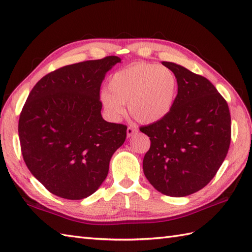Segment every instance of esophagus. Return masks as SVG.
Segmentation results:
<instances>
[{"label": "esophagus", "mask_w": 252, "mask_h": 252, "mask_svg": "<svg viewBox=\"0 0 252 252\" xmlns=\"http://www.w3.org/2000/svg\"><path fill=\"white\" fill-rule=\"evenodd\" d=\"M136 132H137V127H136V126H127V129H126V134H127V136H132V135L134 134V133H136Z\"/></svg>", "instance_id": "esophagus-1"}]
</instances>
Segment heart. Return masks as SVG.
I'll use <instances>...</instances> for the list:
<instances>
[{"label": "heart", "instance_id": "obj_1", "mask_svg": "<svg viewBox=\"0 0 252 252\" xmlns=\"http://www.w3.org/2000/svg\"><path fill=\"white\" fill-rule=\"evenodd\" d=\"M175 73L155 63H135L116 71L109 79L108 91L100 99L108 115L118 119L125 114V104L138 122L154 123L167 117L178 97Z\"/></svg>", "mask_w": 252, "mask_h": 252}]
</instances>
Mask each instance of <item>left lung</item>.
I'll return each instance as SVG.
<instances>
[{"label":"left lung","mask_w":252,"mask_h":252,"mask_svg":"<svg viewBox=\"0 0 252 252\" xmlns=\"http://www.w3.org/2000/svg\"><path fill=\"white\" fill-rule=\"evenodd\" d=\"M162 65L178 78V97L167 117L140 127L151 140L143 170L158 191L184 197L203 189L220 169L231 144V114L208 79L174 63Z\"/></svg>","instance_id":"1"}]
</instances>
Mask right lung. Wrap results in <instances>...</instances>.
Instances as JSON below:
<instances>
[{"label":"right lung","mask_w":252,"mask_h":252,"mask_svg":"<svg viewBox=\"0 0 252 252\" xmlns=\"http://www.w3.org/2000/svg\"><path fill=\"white\" fill-rule=\"evenodd\" d=\"M121 58L107 56L58 68L37 82L20 112L21 154L32 175L65 199L79 200L98 189L114 153L126 141V126L100 115V85Z\"/></svg>","instance_id":"right-lung-1"}]
</instances>
